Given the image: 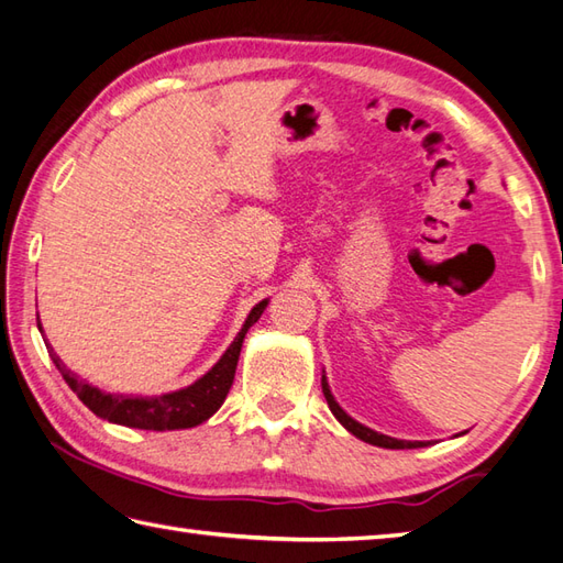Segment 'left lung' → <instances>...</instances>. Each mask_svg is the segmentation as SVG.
<instances>
[{"instance_id":"1","label":"left lung","mask_w":563,"mask_h":563,"mask_svg":"<svg viewBox=\"0 0 563 563\" xmlns=\"http://www.w3.org/2000/svg\"><path fill=\"white\" fill-rule=\"evenodd\" d=\"M320 384H323V396H325V400H328L332 416H335V418L342 422V426H345V430H350V432L354 434V438H360V440L369 442V444H374V446H386V450H416V446H428V442L396 440V438H388V434H382V432H376V430H369L366 426H362V422L350 418L347 412L338 406V400L332 398V394H330V386H328V382H325V376H323V382H320Z\"/></svg>"}]
</instances>
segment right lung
<instances>
[{"mask_svg":"<svg viewBox=\"0 0 563 563\" xmlns=\"http://www.w3.org/2000/svg\"><path fill=\"white\" fill-rule=\"evenodd\" d=\"M267 298L260 301L252 308L243 330L238 332V338L231 342V347L218 360L209 372H206L199 382H194L187 388H179V391L163 394V396H125V394H107L99 391L97 386L87 384L85 378L73 374L63 360L57 357L51 345L48 354L57 372L63 374L65 384L73 388L77 398L95 412V416L104 418L109 422H117V426L125 428H137V430H185V428H197L203 420H209L213 412L223 406V400L231 391L233 378H235V366L240 357V347H243L245 332L257 323L260 316L265 313ZM41 330V320H38Z\"/></svg>","mask_w":563,"mask_h":563,"instance_id":"obj_1","label":"right lung"}]
</instances>
